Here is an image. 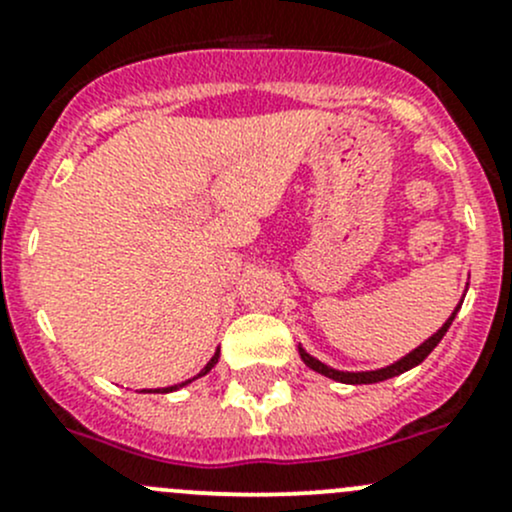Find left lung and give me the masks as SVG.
<instances>
[{
    "instance_id": "1",
    "label": "left lung",
    "mask_w": 512,
    "mask_h": 512,
    "mask_svg": "<svg viewBox=\"0 0 512 512\" xmlns=\"http://www.w3.org/2000/svg\"><path fill=\"white\" fill-rule=\"evenodd\" d=\"M456 312H458V309H456ZM456 312H453L451 317H448V322L443 324V327L438 329V332L433 334V337L428 339V342H423L421 347L414 349V352H411L409 356H404V359H401V361H396V364L386 366V369H379V371H361V374H344V371H334V369H329V366H324L322 361H317V359H314V356H309L302 347H299V356H302V361L309 366V369L319 371V374L329 376V379H334V381H344V384H376V381H384V379H391V376H399V374H404V371L414 369L416 364H421V361L426 359V356L431 354L433 349H436V344L441 342L443 334L448 332V327H451V322H453V317H456Z\"/></svg>"
}]
</instances>
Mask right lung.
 <instances>
[{"label": "right lung", "mask_w": 512, "mask_h": 512, "mask_svg": "<svg viewBox=\"0 0 512 512\" xmlns=\"http://www.w3.org/2000/svg\"><path fill=\"white\" fill-rule=\"evenodd\" d=\"M218 356H220V352H215V356H213V359H210V361H208V366H205V369H203V371H200V374H198V376H205V374H208V371H210V369H213V366H215V361H218ZM185 384H188V381H183V384H180V386H185ZM173 389H178V386H168V389H158V391H160V394H168V391H173Z\"/></svg>", "instance_id": "right-lung-1"}]
</instances>
